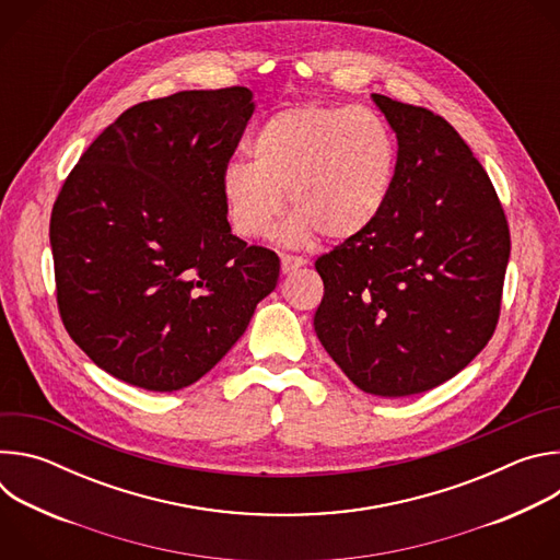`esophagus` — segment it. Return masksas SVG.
<instances>
[{
	"instance_id": "34e87169",
	"label": "esophagus",
	"mask_w": 560,
	"mask_h": 560,
	"mask_svg": "<svg viewBox=\"0 0 560 560\" xmlns=\"http://www.w3.org/2000/svg\"><path fill=\"white\" fill-rule=\"evenodd\" d=\"M307 264L305 257H299V255H281V272L283 275H290L299 268H303Z\"/></svg>"
}]
</instances>
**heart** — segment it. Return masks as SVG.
Segmentation results:
<instances>
[{
	"instance_id": "1",
	"label": "heart",
	"mask_w": 560,
	"mask_h": 560,
	"mask_svg": "<svg viewBox=\"0 0 560 560\" xmlns=\"http://www.w3.org/2000/svg\"><path fill=\"white\" fill-rule=\"evenodd\" d=\"M250 166L230 164L221 190L232 228L248 238L268 236L283 195L294 212L290 242L316 232L346 242L363 234L385 210L398 168L389 124L365 106L303 104L277 110L248 143Z\"/></svg>"
}]
</instances>
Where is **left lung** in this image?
I'll use <instances>...</instances> for the list:
<instances>
[{"label":"left lung","instance_id":"obj_1","mask_svg":"<svg viewBox=\"0 0 560 560\" xmlns=\"http://www.w3.org/2000/svg\"><path fill=\"white\" fill-rule=\"evenodd\" d=\"M398 141L392 197L363 234L316 259L314 330L374 396H410L458 374L492 339L510 228L463 137L428 108L372 95Z\"/></svg>","mask_w":560,"mask_h":560}]
</instances>
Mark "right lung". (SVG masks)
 Returning <instances> with one entry per match:
<instances>
[{"label":"right lung","instance_id":"obj_1","mask_svg":"<svg viewBox=\"0 0 560 560\" xmlns=\"http://www.w3.org/2000/svg\"><path fill=\"white\" fill-rule=\"evenodd\" d=\"M253 110L244 86L141 102L66 177L50 214L57 305L115 378L192 385L275 290L279 257L230 232L221 190Z\"/></svg>","mask_w":560,"mask_h":560}]
</instances>
